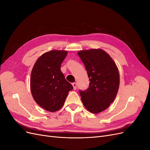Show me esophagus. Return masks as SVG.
<instances>
[{
  "mask_svg": "<svg viewBox=\"0 0 150 150\" xmlns=\"http://www.w3.org/2000/svg\"><path fill=\"white\" fill-rule=\"evenodd\" d=\"M72 86H73V88H74V89L75 90V89H76V88H77V84L76 83H73L72 84Z\"/></svg>",
  "mask_w": 150,
  "mask_h": 150,
  "instance_id": "esophagus-1",
  "label": "esophagus"
}]
</instances>
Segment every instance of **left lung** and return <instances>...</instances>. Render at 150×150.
Here are the masks:
<instances>
[{"label": "left lung", "instance_id": "8db88e82", "mask_svg": "<svg viewBox=\"0 0 150 150\" xmlns=\"http://www.w3.org/2000/svg\"><path fill=\"white\" fill-rule=\"evenodd\" d=\"M90 81L89 87L80 91L84 107L94 114L101 112L114 101L120 86V73L116 63L101 49L82 50L78 52Z\"/></svg>", "mask_w": 150, "mask_h": 150}]
</instances>
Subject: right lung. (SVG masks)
<instances>
[{
  "instance_id": "1",
  "label": "right lung",
  "mask_w": 150,
  "mask_h": 150,
  "mask_svg": "<svg viewBox=\"0 0 150 150\" xmlns=\"http://www.w3.org/2000/svg\"><path fill=\"white\" fill-rule=\"evenodd\" d=\"M67 54L63 50L45 52L36 61L31 72L30 91L34 101L50 112L60 110L68 93L73 89L61 71Z\"/></svg>"
}]
</instances>
